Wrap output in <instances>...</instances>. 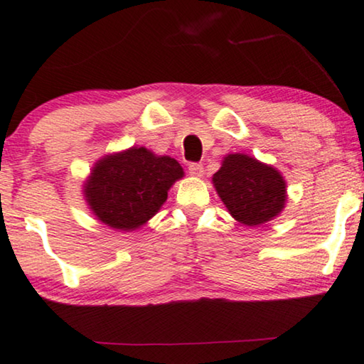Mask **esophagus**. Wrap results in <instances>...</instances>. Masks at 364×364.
Returning <instances> with one entry per match:
<instances>
[{"label":"esophagus","instance_id":"obj_1","mask_svg":"<svg viewBox=\"0 0 364 364\" xmlns=\"http://www.w3.org/2000/svg\"><path fill=\"white\" fill-rule=\"evenodd\" d=\"M188 170H189V175L194 178H201L204 175V168L201 163H191V165L188 166Z\"/></svg>","mask_w":364,"mask_h":364}]
</instances>
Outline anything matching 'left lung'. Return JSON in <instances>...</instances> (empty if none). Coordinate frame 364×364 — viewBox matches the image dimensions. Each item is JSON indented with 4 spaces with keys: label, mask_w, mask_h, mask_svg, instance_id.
Returning <instances> with one entry per match:
<instances>
[{
    "label": "left lung",
    "mask_w": 364,
    "mask_h": 364,
    "mask_svg": "<svg viewBox=\"0 0 364 364\" xmlns=\"http://www.w3.org/2000/svg\"><path fill=\"white\" fill-rule=\"evenodd\" d=\"M213 184L231 216L245 226H260L277 218L287 201L284 176L244 153H232L214 173Z\"/></svg>",
    "instance_id": "1"
}]
</instances>
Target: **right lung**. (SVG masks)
Wrapping results in <instances>:
<instances>
[{
	"instance_id": "add662e5",
	"label": "right lung",
	"mask_w": 364,
	"mask_h": 364,
	"mask_svg": "<svg viewBox=\"0 0 364 364\" xmlns=\"http://www.w3.org/2000/svg\"><path fill=\"white\" fill-rule=\"evenodd\" d=\"M183 175L175 158L132 146L95 163L84 183V196L100 223L129 232L160 211L170 188Z\"/></svg>"
}]
</instances>
